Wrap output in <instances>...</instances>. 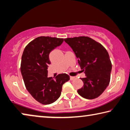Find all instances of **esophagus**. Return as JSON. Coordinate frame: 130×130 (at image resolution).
<instances>
[{
	"label": "esophagus",
	"mask_w": 130,
	"mask_h": 130,
	"mask_svg": "<svg viewBox=\"0 0 130 130\" xmlns=\"http://www.w3.org/2000/svg\"><path fill=\"white\" fill-rule=\"evenodd\" d=\"M75 79H76V78L75 77V76H70V80H73Z\"/></svg>",
	"instance_id": "1"
}]
</instances>
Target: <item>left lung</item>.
Masks as SVG:
<instances>
[{
	"mask_svg": "<svg viewBox=\"0 0 130 130\" xmlns=\"http://www.w3.org/2000/svg\"><path fill=\"white\" fill-rule=\"evenodd\" d=\"M64 41L73 49L86 77L80 78L84 86L78 93L85 99L99 97L110 82L112 63L109 54L100 43L86 36L67 38Z\"/></svg>",
	"mask_w": 130,
	"mask_h": 130,
	"instance_id": "1",
	"label": "left lung"
}]
</instances>
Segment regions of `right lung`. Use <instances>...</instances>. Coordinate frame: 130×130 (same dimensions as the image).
Masks as SVG:
<instances>
[{"instance_id":"obj_1","label":"right lung","mask_w":130,"mask_h":130,"mask_svg":"<svg viewBox=\"0 0 130 130\" xmlns=\"http://www.w3.org/2000/svg\"><path fill=\"white\" fill-rule=\"evenodd\" d=\"M63 42L60 38L41 36L30 42L23 51L21 71L25 87L36 101L44 105L56 101L60 96L63 85L70 80L65 73L54 79L48 77L49 55Z\"/></svg>"}]
</instances>
